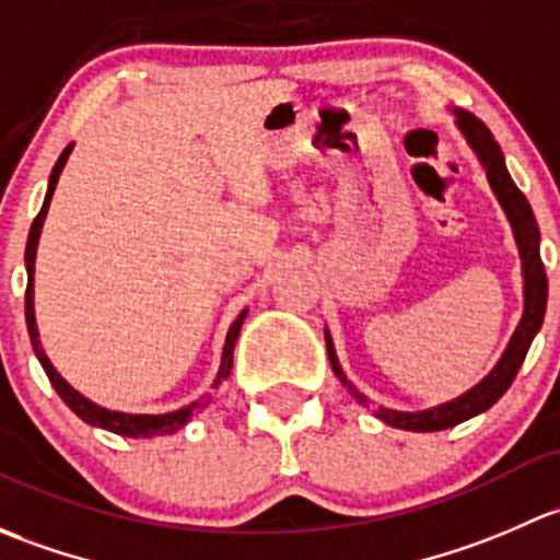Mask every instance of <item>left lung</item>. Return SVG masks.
I'll return each mask as SVG.
<instances>
[{"mask_svg": "<svg viewBox=\"0 0 560 560\" xmlns=\"http://www.w3.org/2000/svg\"><path fill=\"white\" fill-rule=\"evenodd\" d=\"M451 113L455 118V129L464 135L466 145L471 148V153L477 155L480 166L486 170L488 186H491L495 201L501 205V210H504L506 221H510L512 226V237H515L517 253H521V269H523V315H521V323H517V328L512 331L510 342H506L504 353H501V359L495 361V366L475 385V388L466 390V394L455 396L451 401H442V405L436 407L418 409V412L374 407V418L394 425V429H405V431L453 429V425L464 423V420L491 409L495 401L506 394L512 380H515L517 369H521L528 348H532L534 337H537V331L541 328V320H545V310H547V275H545V264H541V256H539V226H537V218H534L532 212V205H528L526 196L521 194V188H517L515 180L510 177L504 153H501L499 142L493 140L491 129H488L477 115L466 113V109L451 107ZM326 350H328V361H331L334 374H337L339 383L350 390V396H353L359 405L364 407L372 405V401H369L366 396L350 383L348 374L342 372V366H339L337 350H334V339L331 334H328V328H326Z\"/></svg>", "mask_w": 560, "mask_h": 560, "instance_id": "left-lung-1", "label": "left lung"}]
</instances>
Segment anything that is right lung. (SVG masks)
<instances>
[{
  "instance_id": "add662e5",
  "label": "right lung",
  "mask_w": 560,
  "mask_h": 560,
  "mask_svg": "<svg viewBox=\"0 0 560 560\" xmlns=\"http://www.w3.org/2000/svg\"><path fill=\"white\" fill-rule=\"evenodd\" d=\"M74 145H67L65 153L59 155V161H56L54 172H50V180H48V191H45V201H43V210H39V215L34 218L32 223V232H28V242H26V328H28V339H32V348H34V355H37V361L43 364L45 374H48L50 385L56 388V394L65 399V405L72 409L74 415H78L80 420H85L89 425H96V429H105V431H113V434H120V436H131V440H151V436H164V434H175L177 429H183V425L188 423V420L194 418V412H199V409H205L210 405L212 396L205 394L201 399L191 401V405L175 409V412H164V415H135V412H118V409H107V407H100L96 401L85 399L80 390H74L72 385L67 383L65 377L59 374V369L50 364V359L45 355L43 345H39V328H37V318H34V261H37V245H39V234H43V223H45V215H48V207H50V199H54V191H56V183H59L61 172H65V164L69 159V153H72ZM245 315L247 310H242L237 315V320L232 323V328H229L226 334V345H223V355H221V366H218V374L215 380H212V388H218V385L223 383V380L232 374V364H234V345H237V337H240V328L242 323H245Z\"/></svg>"
}]
</instances>
